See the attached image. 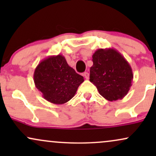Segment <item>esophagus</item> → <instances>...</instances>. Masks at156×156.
Instances as JSON below:
<instances>
[{
  "label": "esophagus",
  "mask_w": 156,
  "mask_h": 156,
  "mask_svg": "<svg viewBox=\"0 0 156 156\" xmlns=\"http://www.w3.org/2000/svg\"><path fill=\"white\" fill-rule=\"evenodd\" d=\"M83 76L85 77L86 79H89V73H87V72H85V73H83Z\"/></svg>",
  "instance_id": "1"
}]
</instances>
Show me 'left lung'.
Instances as JSON below:
<instances>
[{"label":"left lung","mask_w":156,"mask_h":156,"mask_svg":"<svg viewBox=\"0 0 156 156\" xmlns=\"http://www.w3.org/2000/svg\"><path fill=\"white\" fill-rule=\"evenodd\" d=\"M90 81L109 101L122 100L129 92L133 78L129 63L114 48L98 49L92 55Z\"/></svg>","instance_id":"left-lung-1"}]
</instances>
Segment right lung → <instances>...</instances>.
Wrapping results in <instances>:
<instances>
[{"label": "right lung", "mask_w": 156, "mask_h": 156, "mask_svg": "<svg viewBox=\"0 0 156 156\" xmlns=\"http://www.w3.org/2000/svg\"><path fill=\"white\" fill-rule=\"evenodd\" d=\"M35 87L50 103L62 105L75 96L83 77L68 65L64 55H50L39 62L34 73Z\"/></svg>", "instance_id": "right-lung-1"}]
</instances>
